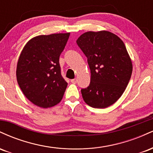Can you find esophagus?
Returning a JSON list of instances; mask_svg holds the SVG:
<instances>
[{"label": "esophagus", "mask_w": 153, "mask_h": 153, "mask_svg": "<svg viewBox=\"0 0 153 153\" xmlns=\"http://www.w3.org/2000/svg\"><path fill=\"white\" fill-rule=\"evenodd\" d=\"M77 82H78V80H77V78H74V79H72L71 80V82H73V83H77Z\"/></svg>", "instance_id": "1"}]
</instances>
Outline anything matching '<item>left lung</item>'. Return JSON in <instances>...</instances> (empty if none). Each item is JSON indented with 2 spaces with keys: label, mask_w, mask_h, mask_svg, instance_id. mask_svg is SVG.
Masks as SVG:
<instances>
[{
  "label": "left lung",
  "mask_w": 153,
  "mask_h": 153,
  "mask_svg": "<svg viewBox=\"0 0 153 153\" xmlns=\"http://www.w3.org/2000/svg\"><path fill=\"white\" fill-rule=\"evenodd\" d=\"M76 42L86 56L91 70L89 86L81 89L84 101L97 108L114 104L125 91L132 73L124 42L108 31H88Z\"/></svg>",
  "instance_id": "1"
}]
</instances>
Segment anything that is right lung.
<instances>
[{
    "instance_id": "add662e5",
    "label": "right lung",
    "mask_w": 153,
    "mask_h": 153,
    "mask_svg": "<svg viewBox=\"0 0 153 153\" xmlns=\"http://www.w3.org/2000/svg\"><path fill=\"white\" fill-rule=\"evenodd\" d=\"M70 33L39 35L29 40L17 63V82L31 103L50 108L60 102L68 82L61 75L59 55Z\"/></svg>"
}]
</instances>
